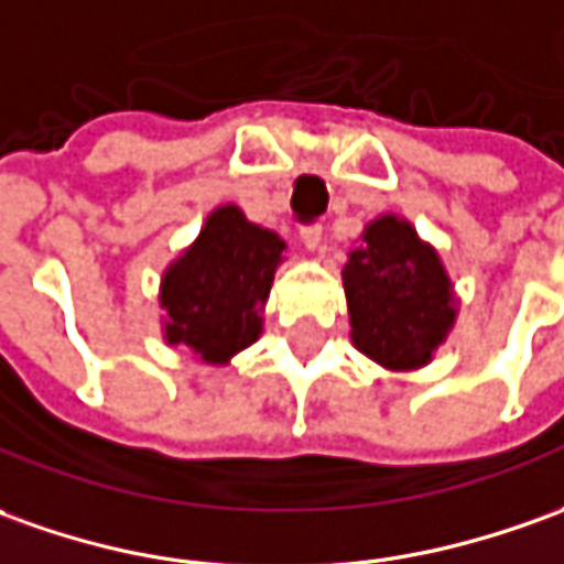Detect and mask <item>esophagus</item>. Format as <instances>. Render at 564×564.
Returning a JSON list of instances; mask_svg holds the SVG:
<instances>
[{
    "label": "esophagus",
    "instance_id": "esophagus-1",
    "mask_svg": "<svg viewBox=\"0 0 564 564\" xmlns=\"http://www.w3.org/2000/svg\"><path fill=\"white\" fill-rule=\"evenodd\" d=\"M301 242H304L306 251H319V248H322V227H316V224H313V227H304V230H301Z\"/></svg>",
    "mask_w": 564,
    "mask_h": 564
}]
</instances>
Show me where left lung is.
Segmentation results:
<instances>
[{
  "label": "left lung",
  "mask_w": 564,
  "mask_h": 564,
  "mask_svg": "<svg viewBox=\"0 0 564 564\" xmlns=\"http://www.w3.org/2000/svg\"><path fill=\"white\" fill-rule=\"evenodd\" d=\"M352 347L387 371L433 362L457 322V294L438 251L399 215L375 217L344 267Z\"/></svg>",
  "instance_id": "obj_1"
}]
</instances>
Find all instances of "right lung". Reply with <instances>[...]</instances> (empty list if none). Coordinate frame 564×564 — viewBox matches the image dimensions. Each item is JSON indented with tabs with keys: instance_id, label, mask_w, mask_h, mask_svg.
<instances>
[{
	"instance_id": "add662e5",
	"label": "right lung",
	"mask_w": 564,
	"mask_h": 564,
	"mask_svg": "<svg viewBox=\"0 0 564 564\" xmlns=\"http://www.w3.org/2000/svg\"><path fill=\"white\" fill-rule=\"evenodd\" d=\"M282 254L279 232L251 224L232 202L217 205L159 282L165 344H181L205 365H227L251 347Z\"/></svg>"
}]
</instances>
